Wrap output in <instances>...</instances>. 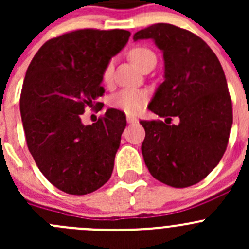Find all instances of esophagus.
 Returning a JSON list of instances; mask_svg holds the SVG:
<instances>
[{"mask_svg":"<svg viewBox=\"0 0 249 249\" xmlns=\"http://www.w3.org/2000/svg\"><path fill=\"white\" fill-rule=\"evenodd\" d=\"M126 120L129 124H136V123H139V119L136 117H132V115H127Z\"/></svg>","mask_w":249,"mask_h":249,"instance_id":"34e87169","label":"esophagus"}]
</instances>
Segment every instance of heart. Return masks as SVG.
Segmentation results:
<instances>
[{
  "label": "heart",
  "mask_w": 249,
  "mask_h": 249,
  "mask_svg": "<svg viewBox=\"0 0 249 249\" xmlns=\"http://www.w3.org/2000/svg\"><path fill=\"white\" fill-rule=\"evenodd\" d=\"M129 56L137 66L142 67L144 62L148 60L155 59V54L148 48L143 46L134 47L129 52ZM113 74V62L109 61L105 66L104 72H102V79L105 83H110ZM147 101V92L141 89H123L118 91L117 94L113 95L109 100L110 106L114 108L124 110L129 114H135L140 112L144 102Z\"/></svg>",
  "instance_id": "heart-1"
}]
</instances>
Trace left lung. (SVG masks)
<instances>
[{
    "label": "left lung",
    "instance_id": "obj_1",
    "mask_svg": "<svg viewBox=\"0 0 249 249\" xmlns=\"http://www.w3.org/2000/svg\"><path fill=\"white\" fill-rule=\"evenodd\" d=\"M148 38L165 61V79L148 108L170 122L178 116L180 124L141 120L143 159L155 179L187 188L207 177L227 149L232 125L227 79L213 50L193 32L161 22L134 35L135 41Z\"/></svg>",
    "mask_w": 249,
    "mask_h": 249
}]
</instances>
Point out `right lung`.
I'll list each match as a JSON object with an SVG mask.
<instances>
[{"label": "right lung", "instance_id": "1", "mask_svg": "<svg viewBox=\"0 0 249 249\" xmlns=\"http://www.w3.org/2000/svg\"><path fill=\"white\" fill-rule=\"evenodd\" d=\"M126 30L83 29L49 39L26 71L20 113L27 147L39 171L71 195H85L110 178L126 117L109 108L83 125L87 107L105 92L102 72L127 43Z\"/></svg>", "mask_w": 249, "mask_h": 249}]
</instances>
